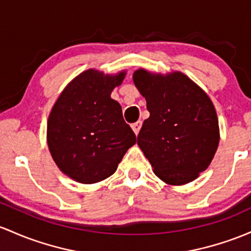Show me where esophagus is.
Returning <instances> with one entry per match:
<instances>
[{
  "label": "esophagus",
  "mask_w": 251,
  "mask_h": 251,
  "mask_svg": "<svg viewBox=\"0 0 251 251\" xmlns=\"http://www.w3.org/2000/svg\"><path fill=\"white\" fill-rule=\"evenodd\" d=\"M140 127H142V121H137V123L132 124V130L134 131V133L138 134L139 131H140Z\"/></svg>",
  "instance_id": "esophagus-1"
}]
</instances>
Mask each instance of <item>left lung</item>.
Returning <instances> with one entry per match:
<instances>
[{
    "instance_id": "obj_1",
    "label": "left lung",
    "mask_w": 251,
    "mask_h": 251,
    "mask_svg": "<svg viewBox=\"0 0 251 251\" xmlns=\"http://www.w3.org/2000/svg\"><path fill=\"white\" fill-rule=\"evenodd\" d=\"M133 82L150 112L137 143L155 174L170 184L195 180L210 166L219 143L210 98L181 73L162 76L137 70Z\"/></svg>"
}]
</instances>
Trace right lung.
Segmentation results:
<instances>
[{
	"label": "right lung",
	"mask_w": 251,
	"mask_h": 251,
	"mask_svg": "<svg viewBox=\"0 0 251 251\" xmlns=\"http://www.w3.org/2000/svg\"><path fill=\"white\" fill-rule=\"evenodd\" d=\"M125 73L104 76L88 70L67 85L48 123V144L64 174L81 183H95L114 174L136 134L111 99Z\"/></svg>",
	"instance_id": "add662e5"
}]
</instances>
